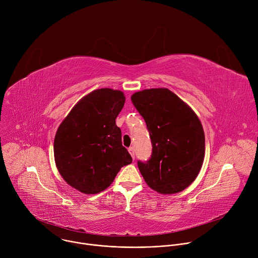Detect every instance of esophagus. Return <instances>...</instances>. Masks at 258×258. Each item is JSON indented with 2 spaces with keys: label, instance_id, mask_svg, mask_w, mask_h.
<instances>
[{
  "label": "esophagus",
  "instance_id": "34e87169",
  "mask_svg": "<svg viewBox=\"0 0 258 258\" xmlns=\"http://www.w3.org/2000/svg\"><path fill=\"white\" fill-rule=\"evenodd\" d=\"M128 152H130V154L132 155V157L135 159V149H134V147H130V148H128Z\"/></svg>",
  "mask_w": 258,
  "mask_h": 258
}]
</instances>
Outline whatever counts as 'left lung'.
Instances as JSON below:
<instances>
[{"instance_id": "1", "label": "left lung", "mask_w": 258, "mask_h": 258, "mask_svg": "<svg viewBox=\"0 0 258 258\" xmlns=\"http://www.w3.org/2000/svg\"><path fill=\"white\" fill-rule=\"evenodd\" d=\"M132 102L152 143L151 158L138 161L147 185L163 195L185 190L199 174L205 155V136L197 114L166 88L137 92Z\"/></svg>"}]
</instances>
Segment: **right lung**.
I'll list each match as a JSON object with an SVG mask.
<instances>
[{
	"instance_id": "obj_1",
	"label": "right lung",
	"mask_w": 258,
	"mask_h": 258,
	"mask_svg": "<svg viewBox=\"0 0 258 258\" xmlns=\"http://www.w3.org/2000/svg\"><path fill=\"white\" fill-rule=\"evenodd\" d=\"M121 91L99 89L82 98L59 125L54 139L57 169L72 188L98 194L133 159L122 146L115 119L124 105Z\"/></svg>"
}]
</instances>
